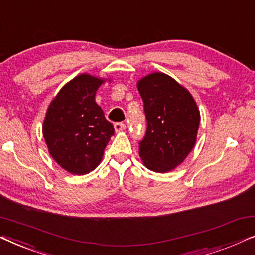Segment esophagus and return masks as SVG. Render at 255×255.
I'll list each match as a JSON object with an SVG mask.
<instances>
[{"instance_id":"34e87169","label":"esophagus","mask_w":255,"mask_h":255,"mask_svg":"<svg viewBox=\"0 0 255 255\" xmlns=\"http://www.w3.org/2000/svg\"><path fill=\"white\" fill-rule=\"evenodd\" d=\"M125 128H127V127H125V124L122 123V122H118V123H115V125H114V128H115V131H116V132L124 131Z\"/></svg>"}]
</instances>
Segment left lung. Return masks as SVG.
<instances>
[{"label":"left lung","mask_w":255,"mask_h":255,"mask_svg":"<svg viewBox=\"0 0 255 255\" xmlns=\"http://www.w3.org/2000/svg\"><path fill=\"white\" fill-rule=\"evenodd\" d=\"M147 128L139 142L146 168L156 173L175 169L195 146L201 116L191 94L165 73H152L137 82Z\"/></svg>","instance_id":"1"}]
</instances>
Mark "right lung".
<instances>
[{
  "label": "right lung",
  "instance_id": "right-lung-1",
  "mask_svg": "<svg viewBox=\"0 0 255 255\" xmlns=\"http://www.w3.org/2000/svg\"><path fill=\"white\" fill-rule=\"evenodd\" d=\"M104 82L87 73L75 76L47 108L43 124L45 142L55 162L71 174L85 175L95 169L115 133L95 102L97 89Z\"/></svg>",
  "mask_w": 255,
  "mask_h": 255
}]
</instances>
